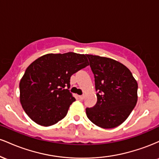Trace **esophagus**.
I'll return each mask as SVG.
<instances>
[{"label":"esophagus","instance_id":"obj_1","mask_svg":"<svg viewBox=\"0 0 159 159\" xmlns=\"http://www.w3.org/2000/svg\"><path fill=\"white\" fill-rule=\"evenodd\" d=\"M78 97H79V98H80V99H84V98H85V96H84V95H81V96H78Z\"/></svg>","mask_w":159,"mask_h":159}]
</instances>
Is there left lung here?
Returning <instances> with one entry per match:
<instances>
[{
  "instance_id": "obj_1",
  "label": "left lung",
  "mask_w": 159,
  "mask_h": 159,
  "mask_svg": "<svg viewBox=\"0 0 159 159\" xmlns=\"http://www.w3.org/2000/svg\"><path fill=\"white\" fill-rule=\"evenodd\" d=\"M94 75L97 102L87 107L88 119L103 129L122 124L135 107L138 83L126 66L111 58L86 54Z\"/></svg>"
}]
</instances>
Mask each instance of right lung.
Masks as SVG:
<instances>
[{
	"label": "right lung",
	"instance_id": "add662e5",
	"mask_svg": "<svg viewBox=\"0 0 159 159\" xmlns=\"http://www.w3.org/2000/svg\"><path fill=\"white\" fill-rule=\"evenodd\" d=\"M88 65L84 54L74 52L48 54L33 62L19 84L20 102L29 117L43 126L63 119L75 101L69 90L71 76Z\"/></svg>",
	"mask_w": 159,
	"mask_h": 159
}]
</instances>
